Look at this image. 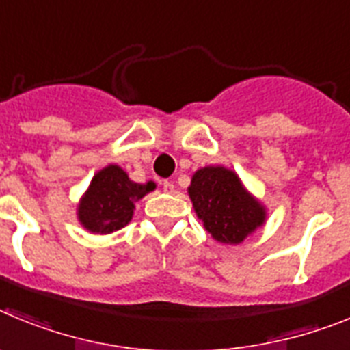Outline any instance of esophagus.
Returning <instances> with one entry per match:
<instances>
[{"instance_id":"obj_1","label":"esophagus","mask_w":350,"mask_h":350,"mask_svg":"<svg viewBox=\"0 0 350 350\" xmlns=\"http://www.w3.org/2000/svg\"><path fill=\"white\" fill-rule=\"evenodd\" d=\"M162 187H163V190H165L167 193L174 192V183H172V181H163Z\"/></svg>"}]
</instances>
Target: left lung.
I'll return each instance as SVG.
<instances>
[{"instance_id":"obj_1","label":"left lung","mask_w":350,"mask_h":350,"mask_svg":"<svg viewBox=\"0 0 350 350\" xmlns=\"http://www.w3.org/2000/svg\"><path fill=\"white\" fill-rule=\"evenodd\" d=\"M197 217L213 238L238 245L266 220V209L245 190L236 172L226 167H204L188 187Z\"/></svg>"}]
</instances>
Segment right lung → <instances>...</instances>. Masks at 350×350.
<instances>
[{
	"instance_id": "add662e5",
	"label": "right lung",
	"mask_w": 350,
	"mask_h": 350,
	"mask_svg": "<svg viewBox=\"0 0 350 350\" xmlns=\"http://www.w3.org/2000/svg\"><path fill=\"white\" fill-rule=\"evenodd\" d=\"M154 190V183H133L118 165H107L91 179L90 188L79 204V221L90 232L111 234L132 220L139 199Z\"/></svg>"
}]
</instances>
